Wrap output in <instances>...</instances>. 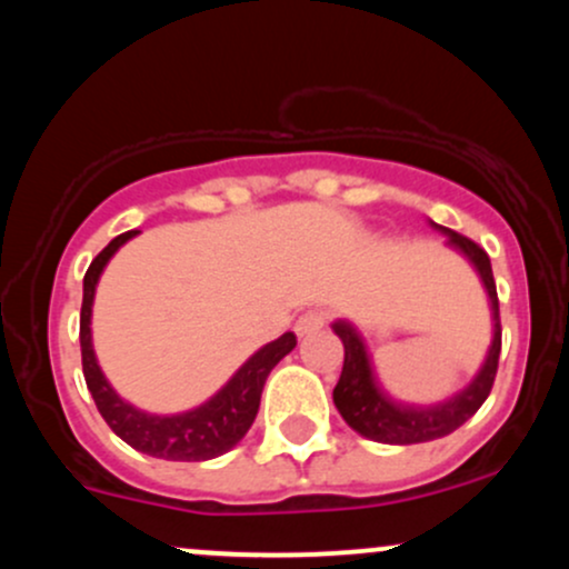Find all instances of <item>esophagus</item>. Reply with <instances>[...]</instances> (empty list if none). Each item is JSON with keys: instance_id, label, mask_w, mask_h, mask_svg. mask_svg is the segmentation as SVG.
Returning <instances> with one entry per match:
<instances>
[{"instance_id": "34e87169", "label": "esophagus", "mask_w": 569, "mask_h": 569, "mask_svg": "<svg viewBox=\"0 0 569 569\" xmlns=\"http://www.w3.org/2000/svg\"><path fill=\"white\" fill-rule=\"evenodd\" d=\"M326 326V312H305L302 318H299L297 326H293V331H297V337H310L316 335V331H321Z\"/></svg>"}]
</instances>
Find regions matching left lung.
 <instances>
[{"mask_svg":"<svg viewBox=\"0 0 569 569\" xmlns=\"http://www.w3.org/2000/svg\"><path fill=\"white\" fill-rule=\"evenodd\" d=\"M433 230L447 234V246L455 248L457 253L468 259V264L473 267L476 276H479L481 286L487 291L489 312H492V345H489L485 363L476 371V377L460 393L449 396L447 401L428 403H407L398 401L382 388V382L377 380L375 363H371L367 339L361 337V331L356 329L350 321L339 318L331 323L335 335L342 339L345 345V363L342 375L335 388V407L342 415V420L361 433L363 439L380 441V443H422L441 439V436L455 433L457 428L479 411L481 403L487 401L489 390H492L495 375H498V358H500V307H498V289H495L492 278V264L485 248H479L473 240H468L466 234H457L455 230L430 221Z\"/></svg>","mask_w":569,"mask_h":569,"instance_id":"obj_1","label":"left lung"}]
</instances>
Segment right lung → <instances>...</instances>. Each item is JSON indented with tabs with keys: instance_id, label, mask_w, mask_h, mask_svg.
I'll return each mask as SVG.
<instances>
[{
	"instance_id": "1",
	"label": "right lung",
	"mask_w": 569,
	"mask_h": 569,
	"mask_svg": "<svg viewBox=\"0 0 569 569\" xmlns=\"http://www.w3.org/2000/svg\"><path fill=\"white\" fill-rule=\"evenodd\" d=\"M136 234H139V230L117 234L112 243L103 248L93 262H90L88 272H84L80 312L84 382H88L90 396H93L96 407L101 411L103 420H107V426L133 449H139V452L149 457L176 462L213 460V457L230 452L234 443L248 433L251 422L257 420L267 377L276 369L280 358H286L297 348V337H293V331H286L276 342H267L264 348H259L224 382V388H219L200 407L179 411V415H152V411L133 407V403L117 393L112 385H109L107 375L98 367L90 318H93L96 286L101 280L103 267Z\"/></svg>"
}]
</instances>
